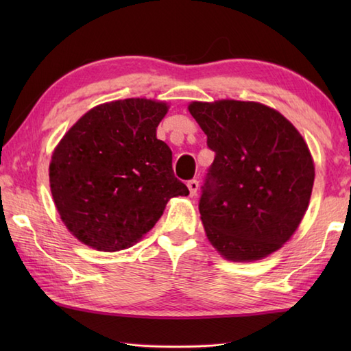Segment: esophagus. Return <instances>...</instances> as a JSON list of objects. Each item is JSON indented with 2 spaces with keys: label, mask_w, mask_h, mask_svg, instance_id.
<instances>
[{
  "label": "esophagus",
  "mask_w": 351,
  "mask_h": 351,
  "mask_svg": "<svg viewBox=\"0 0 351 351\" xmlns=\"http://www.w3.org/2000/svg\"><path fill=\"white\" fill-rule=\"evenodd\" d=\"M187 187H189V190H190V196H196V193H197V190H199V181L190 180V181L187 182Z\"/></svg>",
  "instance_id": "esophagus-1"
}]
</instances>
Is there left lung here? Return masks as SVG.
<instances>
[{"label":"left lung","instance_id":"8db88e82","mask_svg":"<svg viewBox=\"0 0 351 351\" xmlns=\"http://www.w3.org/2000/svg\"><path fill=\"white\" fill-rule=\"evenodd\" d=\"M189 110L215 154L199 200L208 240L240 263L280 249L300 225L314 185L303 137L258 102H193Z\"/></svg>","mask_w":351,"mask_h":351}]
</instances>
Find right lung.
<instances>
[{
	"label": "right lung",
	"mask_w": 351,
	"mask_h": 351,
	"mask_svg": "<svg viewBox=\"0 0 351 351\" xmlns=\"http://www.w3.org/2000/svg\"><path fill=\"white\" fill-rule=\"evenodd\" d=\"M164 102L123 99L92 108L52 154L51 193L66 228L104 252L131 247L162 215L169 199L187 196L156 138Z\"/></svg>",
	"instance_id": "obj_1"
}]
</instances>
